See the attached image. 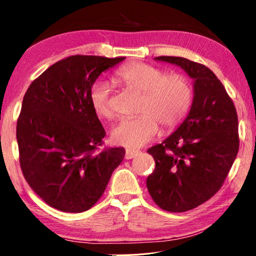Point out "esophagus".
Here are the masks:
<instances>
[{
    "label": "esophagus",
    "mask_w": 256,
    "mask_h": 256,
    "mask_svg": "<svg viewBox=\"0 0 256 256\" xmlns=\"http://www.w3.org/2000/svg\"><path fill=\"white\" fill-rule=\"evenodd\" d=\"M140 154V152L138 150H126V155H124V158L126 160H132L134 158H136V156Z\"/></svg>",
    "instance_id": "obj_1"
}]
</instances>
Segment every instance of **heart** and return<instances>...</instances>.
Returning <instances> with one entry per match:
<instances>
[{
  "mask_svg": "<svg viewBox=\"0 0 256 256\" xmlns=\"http://www.w3.org/2000/svg\"><path fill=\"white\" fill-rule=\"evenodd\" d=\"M116 78L126 86L140 92L142 98L136 118H126L110 132L111 142L128 148H140L158 136L160 124L173 129L190 109L191 84L181 74H168L145 62H132L116 72ZM111 85L101 80L90 92V101L98 116L111 119L114 116L111 104Z\"/></svg>",
  "mask_w": 256,
  "mask_h": 256,
  "instance_id": "b5f03b06",
  "label": "heart"
}]
</instances>
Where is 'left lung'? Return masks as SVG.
Masks as SVG:
<instances>
[{
    "label": "left lung",
    "instance_id": "8db88e82",
    "mask_svg": "<svg viewBox=\"0 0 256 256\" xmlns=\"http://www.w3.org/2000/svg\"><path fill=\"white\" fill-rule=\"evenodd\" d=\"M194 80L189 114L162 144L147 150L155 170L146 186L155 204L183 212L206 202L220 189L238 153V118L232 98L217 76L199 62L160 56Z\"/></svg>",
    "mask_w": 256,
    "mask_h": 256
}]
</instances>
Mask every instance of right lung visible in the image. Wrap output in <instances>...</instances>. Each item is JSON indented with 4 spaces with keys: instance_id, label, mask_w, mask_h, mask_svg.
Listing matches in <instances>:
<instances>
[{
    "instance_id": "right-lung-1",
    "label": "right lung",
    "mask_w": 256,
    "mask_h": 256,
    "mask_svg": "<svg viewBox=\"0 0 256 256\" xmlns=\"http://www.w3.org/2000/svg\"><path fill=\"white\" fill-rule=\"evenodd\" d=\"M124 57L75 55L55 62L26 90L16 124L20 165L31 189L64 212L101 198L124 148L96 152L106 132L90 101L102 72Z\"/></svg>"
}]
</instances>
